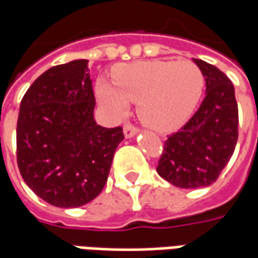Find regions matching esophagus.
Wrapping results in <instances>:
<instances>
[{
	"label": "esophagus",
	"mask_w": 258,
	"mask_h": 258,
	"mask_svg": "<svg viewBox=\"0 0 258 258\" xmlns=\"http://www.w3.org/2000/svg\"><path fill=\"white\" fill-rule=\"evenodd\" d=\"M140 130L137 125H134L133 123H125L124 124V135L127 137V138H131V137H134L137 133H138Z\"/></svg>",
	"instance_id": "1"
}]
</instances>
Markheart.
<instances>
[{
	"label": "heart",
	"mask_w": 258,
	"mask_h": 258,
	"mask_svg": "<svg viewBox=\"0 0 258 258\" xmlns=\"http://www.w3.org/2000/svg\"><path fill=\"white\" fill-rule=\"evenodd\" d=\"M205 87V76L190 60H146L120 64L113 85L98 83L102 105L123 116L137 103L141 121L162 133L179 128L190 117Z\"/></svg>",
	"instance_id": "b5f03b06"
}]
</instances>
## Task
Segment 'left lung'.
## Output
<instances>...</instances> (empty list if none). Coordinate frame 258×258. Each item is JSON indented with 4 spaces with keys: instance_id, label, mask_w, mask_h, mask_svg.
I'll return each mask as SVG.
<instances>
[{
    "instance_id": "8db88e82",
    "label": "left lung",
    "mask_w": 258,
    "mask_h": 258,
    "mask_svg": "<svg viewBox=\"0 0 258 258\" xmlns=\"http://www.w3.org/2000/svg\"><path fill=\"white\" fill-rule=\"evenodd\" d=\"M205 76L206 96L199 109L164 141L159 175L185 189L216 182L238 142V103L231 80L220 69L194 59Z\"/></svg>"
}]
</instances>
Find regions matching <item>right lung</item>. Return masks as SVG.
Here are the masks:
<instances>
[{
  "label": "right lung",
  "mask_w": 258,
  "mask_h": 258,
  "mask_svg": "<svg viewBox=\"0 0 258 258\" xmlns=\"http://www.w3.org/2000/svg\"><path fill=\"white\" fill-rule=\"evenodd\" d=\"M88 60L48 69L26 91L16 127L18 167L27 186L56 207H80L106 184L123 128L94 120Z\"/></svg>",
  "instance_id": "add662e5"
}]
</instances>
